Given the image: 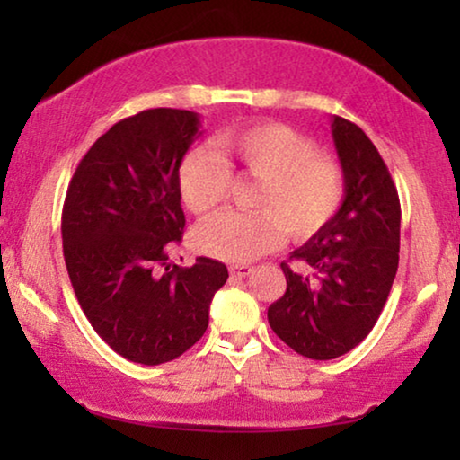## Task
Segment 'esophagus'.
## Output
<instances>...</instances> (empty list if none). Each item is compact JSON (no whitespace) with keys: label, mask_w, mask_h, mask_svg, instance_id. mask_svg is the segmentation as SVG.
<instances>
[{"label":"esophagus","mask_w":460,"mask_h":460,"mask_svg":"<svg viewBox=\"0 0 460 460\" xmlns=\"http://www.w3.org/2000/svg\"><path fill=\"white\" fill-rule=\"evenodd\" d=\"M251 272H253L251 266H230V276H234V279H244V276H249Z\"/></svg>","instance_id":"esophagus-1"}]
</instances>
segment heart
Instances as JSON below:
<instances>
[{"mask_svg":"<svg viewBox=\"0 0 460 460\" xmlns=\"http://www.w3.org/2000/svg\"><path fill=\"white\" fill-rule=\"evenodd\" d=\"M216 153L190 150L178 167V192L188 211L207 216L230 190V169L260 181L255 213H219L194 232L200 253L228 263L253 261L279 247L285 232L307 241L331 224L343 203L345 178L316 144L282 123L224 129Z\"/></svg>","mask_w":460,"mask_h":460,"instance_id":"obj_1","label":"heart"}]
</instances>
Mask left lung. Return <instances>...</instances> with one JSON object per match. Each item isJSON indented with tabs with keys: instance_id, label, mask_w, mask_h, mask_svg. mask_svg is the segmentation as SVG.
Returning <instances> with one entry per match:
<instances>
[{
	"instance_id": "obj_1",
	"label": "left lung",
	"mask_w": 460,
	"mask_h": 460,
	"mask_svg": "<svg viewBox=\"0 0 460 460\" xmlns=\"http://www.w3.org/2000/svg\"><path fill=\"white\" fill-rule=\"evenodd\" d=\"M332 142L345 197L331 224L293 251L305 263H280L287 291L268 307L272 331L297 354L332 360L373 331L392 291L400 260V199L389 169L368 136L332 117Z\"/></svg>"
}]
</instances>
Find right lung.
<instances>
[{
	"instance_id": "right-lung-1",
	"label": "right lung",
	"mask_w": 460,
	"mask_h": 460,
	"mask_svg": "<svg viewBox=\"0 0 460 460\" xmlns=\"http://www.w3.org/2000/svg\"><path fill=\"white\" fill-rule=\"evenodd\" d=\"M197 112L148 109L112 125L75 169L62 207V251L93 331L131 362H172L205 335L228 268L169 263L186 217L178 167L200 136Z\"/></svg>"
}]
</instances>
